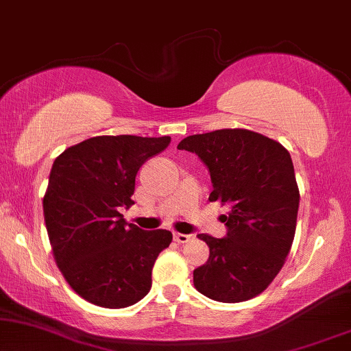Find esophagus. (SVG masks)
Segmentation results:
<instances>
[{"instance_id": "obj_1", "label": "esophagus", "mask_w": 351, "mask_h": 351, "mask_svg": "<svg viewBox=\"0 0 351 351\" xmlns=\"http://www.w3.org/2000/svg\"><path fill=\"white\" fill-rule=\"evenodd\" d=\"M174 239L179 244H184V243H189L193 239V234H184V233H174Z\"/></svg>"}]
</instances>
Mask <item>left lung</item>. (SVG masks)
Returning a JSON list of instances; mask_svg holds the SVG:
<instances>
[{"label":"left lung","instance_id":"obj_1","mask_svg":"<svg viewBox=\"0 0 351 351\" xmlns=\"http://www.w3.org/2000/svg\"><path fill=\"white\" fill-rule=\"evenodd\" d=\"M177 148L208 166L209 201L230 206L227 237L198 234L209 258L193 271V285L225 304L252 299L275 280L294 241L300 195L289 152L247 129L195 134Z\"/></svg>","mask_w":351,"mask_h":351}]
</instances>
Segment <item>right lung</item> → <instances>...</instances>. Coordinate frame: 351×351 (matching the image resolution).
Here are the masks:
<instances>
[{
    "mask_svg": "<svg viewBox=\"0 0 351 351\" xmlns=\"http://www.w3.org/2000/svg\"><path fill=\"white\" fill-rule=\"evenodd\" d=\"M171 137L97 136L56 158L43 198L52 254L76 294L104 308L137 304L152 287V270L172 233L126 223L137 171Z\"/></svg>",
    "mask_w": 351,
    "mask_h": 351,
    "instance_id": "add662e5",
    "label": "right lung"
}]
</instances>
